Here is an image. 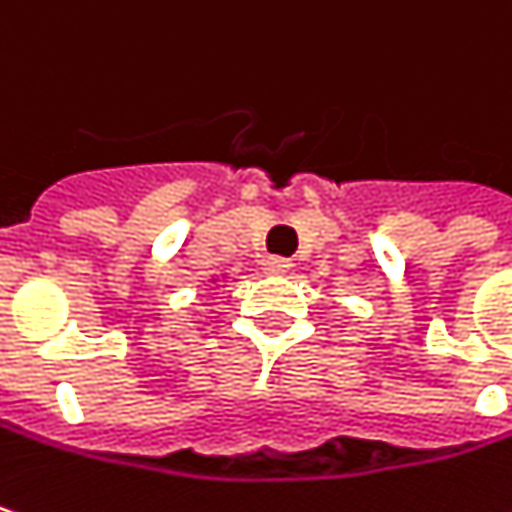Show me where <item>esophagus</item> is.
Instances as JSON below:
<instances>
[{"instance_id": "1", "label": "esophagus", "mask_w": 512, "mask_h": 512, "mask_svg": "<svg viewBox=\"0 0 512 512\" xmlns=\"http://www.w3.org/2000/svg\"><path fill=\"white\" fill-rule=\"evenodd\" d=\"M262 268H265V274H285L291 265H288L285 259H279V256H268V259L262 262Z\"/></svg>"}]
</instances>
